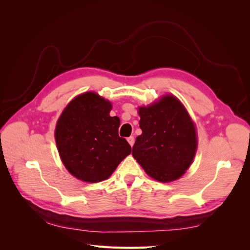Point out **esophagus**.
Listing matches in <instances>:
<instances>
[{
  "label": "esophagus",
  "mask_w": 250,
  "mask_h": 250,
  "mask_svg": "<svg viewBox=\"0 0 250 250\" xmlns=\"http://www.w3.org/2000/svg\"><path fill=\"white\" fill-rule=\"evenodd\" d=\"M127 141H128V143H129V145L132 147L133 144H134V138L133 137H129V138L127 139Z\"/></svg>",
  "instance_id": "1"
}]
</instances>
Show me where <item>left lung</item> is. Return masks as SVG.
<instances>
[{
  "mask_svg": "<svg viewBox=\"0 0 250 250\" xmlns=\"http://www.w3.org/2000/svg\"><path fill=\"white\" fill-rule=\"evenodd\" d=\"M142 134L135 140L132 156L149 176L168 183L190 167L197 148L195 126L175 97L166 96L140 107Z\"/></svg>",
  "mask_w": 250,
  "mask_h": 250,
  "instance_id": "8db88e82",
  "label": "left lung"
}]
</instances>
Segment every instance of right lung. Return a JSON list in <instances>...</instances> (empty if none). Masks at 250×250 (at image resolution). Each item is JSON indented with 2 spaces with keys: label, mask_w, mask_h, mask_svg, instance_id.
<instances>
[{
  "label": "right lung",
  "mask_w": 250,
  "mask_h": 250,
  "mask_svg": "<svg viewBox=\"0 0 250 250\" xmlns=\"http://www.w3.org/2000/svg\"><path fill=\"white\" fill-rule=\"evenodd\" d=\"M111 103L95 93L82 94L60 116L55 140L60 158L72 175L87 183L108 178L130 154L119 137L120 119L110 117Z\"/></svg>",
  "instance_id": "1"
}]
</instances>
